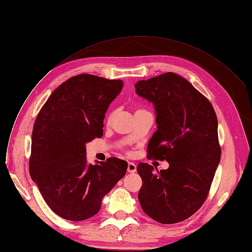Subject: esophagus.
Instances as JSON below:
<instances>
[{
    "instance_id": "esophagus-1",
    "label": "esophagus",
    "mask_w": 252,
    "mask_h": 252,
    "mask_svg": "<svg viewBox=\"0 0 252 252\" xmlns=\"http://www.w3.org/2000/svg\"><path fill=\"white\" fill-rule=\"evenodd\" d=\"M127 171H128V173H135L136 172V165L134 164V162H131V161L128 162Z\"/></svg>"
}]
</instances>
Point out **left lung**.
<instances>
[{
	"mask_svg": "<svg viewBox=\"0 0 252 252\" xmlns=\"http://www.w3.org/2000/svg\"><path fill=\"white\" fill-rule=\"evenodd\" d=\"M134 86L139 96L153 102L157 115L147 158L169 162L160 171L139 162L138 199L143 212L158 223H179L202 205L219 166L217 115L209 99L175 73Z\"/></svg>",
	"mask_w": 252,
	"mask_h": 252,
	"instance_id": "8db88e82",
	"label": "left lung"
}]
</instances>
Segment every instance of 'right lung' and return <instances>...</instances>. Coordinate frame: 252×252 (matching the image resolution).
<instances>
[{"label": "right lung", "mask_w": 252, "mask_h": 252, "mask_svg": "<svg viewBox=\"0 0 252 252\" xmlns=\"http://www.w3.org/2000/svg\"><path fill=\"white\" fill-rule=\"evenodd\" d=\"M122 88V80L80 74L58 86L36 117L29 173L51 210L65 220L94 217L126 174L127 161L117 158L88 164L85 149L102 136L105 114Z\"/></svg>", "instance_id": "1"}]
</instances>
